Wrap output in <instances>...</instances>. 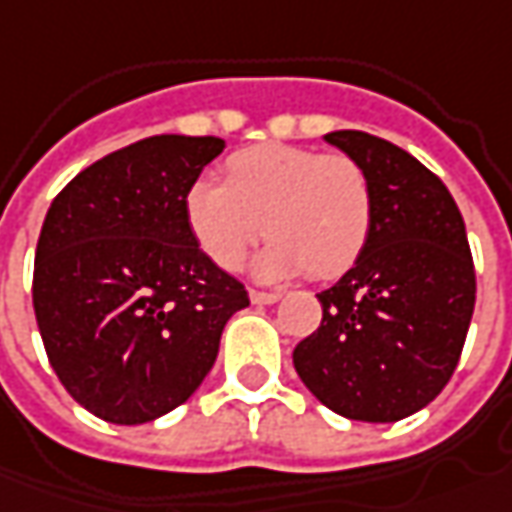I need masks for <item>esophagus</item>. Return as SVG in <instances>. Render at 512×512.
Instances as JSON below:
<instances>
[{"instance_id": "34e87169", "label": "esophagus", "mask_w": 512, "mask_h": 512, "mask_svg": "<svg viewBox=\"0 0 512 512\" xmlns=\"http://www.w3.org/2000/svg\"><path fill=\"white\" fill-rule=\"evenodd\" d=\"M250 301L259 303V306H270V303L281 301L278 292H262V290H250Z\"/></svg>"}]
</instances>
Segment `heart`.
<instances>
[{"label":"heart","mask_w":512,"mask_h":512,"mask_svg":"<svg viewBox=\"0 0 512 512\" xmlns=\"http://www.w3.org/2000/svg\"><path fill=\"white\" fill-rule=\"evenodd\" d=\"M225 181L197 178L183 195L186 231L220 270H236L250 245L264 281L309 273L334 278L357 262L373 225L368 172L348 155L298 144H259L225 161Z\"/></svg>","instance_id":"1"}]
</instances>
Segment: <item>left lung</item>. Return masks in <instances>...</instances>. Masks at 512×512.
Segmentation results:
<instances>
[{
	"mask_svg": "<svg viewBox=\"0 0 512 512\" xmlns=\"http://www.w3.org/2000/svg\"><path fill=\"white\" fill-rule=\"evenodd\" d=\"M368 172L373 225L354 267L323 290L320 329L292 365L331 412L393 424L424 410L460 362L477 301L463 214L435 172L362 130L323 136Z\"/></svg>",
	"mask_w": 512,
	"mask_h": 512,
	"instance_id": "8db88e82",
	"label": "left lung"
}]
</instances>
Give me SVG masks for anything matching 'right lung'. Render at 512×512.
<instances>
[{
	"instance_id": "add662e5",
	"label": "right lung",
	"mask_w": 512,
	"mask_h": 512,
	"mask_svg": "<svg viewBox=\"0 0 512 512\" xmlns=\"http://www.w3.org/2000/svg\"><path fill=\"white\" fill-rule=\"evenodd\" d=\"M214 136H150L66 183L38 236L33 306L52 370L108 424L181 407L248 306L183 220V195L222 153Z\"/></svg>"
}]
</instances>
